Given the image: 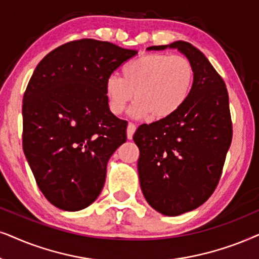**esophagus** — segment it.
Instances as JSON below:
<instances>
[{"mask_svg":"<svg viewBox=\"0 0 259 259\" xmlns=\"http://www.w3.org/2000/svg\"><path fill=\"white\" fill-rule=\"evenodd\" d=\"M136 132V125L134 123H129L127 124V129H126V135H127V139L132 140L133 136H134V133Z\"/></svg>","mask_w":259,"mask_h":259,"instance_id":"obj_1","label":"esophagus"}]
</instances>
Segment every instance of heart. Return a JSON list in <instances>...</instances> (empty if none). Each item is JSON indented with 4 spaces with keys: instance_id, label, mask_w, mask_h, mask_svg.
<instances>
[{
    "instance_id": "b5f03b06",
    "label": "heart",
    "mask_w": 259,
    "mask_h": 259,
    "mask_svg": "<svg viewBox=\"0 0 259 259\" xmlns=\"http://www.w3.org/2000/svg\"><path fill=\"white\" fill-rule=\"evenodd\" d=\"M194 79V67L184 55L151 53L130 60L122 77L105 80V94L112 113L120 115L136 98L133 115L161 119L177 112L187 101Z\"/></svg>"
}]
</instances>
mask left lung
I'll return each mask as SVG.
<instances>
[{"label": "left lung", "instance_id": "8db88e82", "mask_svg": "<svg viewBox=\"0 0 259 259\" xmlns=\"http://www.w3.org/2000/svg\"><path fill=\"white\" fill-rule=\"evenodd\" d=\"M169 47L194 67L191 92L177 112L142 124L133 139L140 149L144 198L157 212L175 217L201 206L215 191L232 141V120L226 85L207 58L186 41Z\"/></svg>", "mask_w": 259, "mask_h": 259}]
</instances>
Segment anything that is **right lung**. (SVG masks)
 I'll list each match as a JSON object with an SVG mask.
<instances>
[{"label": "right lung", "instance_id": "add662e5", "mask_svg": "<svg viewBox=\"0 0 259 259\" xmlns=\"http://www.w3.org/2000/svg\"><path fill=\"white\" fill-rule=\"evenodd\" d=\"M108 41L73 40L37 65L23 95L22 146L40 191L79 211L102 192L109 158L126 141V120L109 109L105 80L135 57Z\"/></svg>", "mask_w": 259, "mask_h": 259}]
</instances>
